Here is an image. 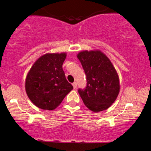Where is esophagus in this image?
<instances>
[{
  "label": "esophagus",
  "mask_w": 151,
  "mask_h": 151,
  "mask_svg": "<svg viewBox=\"0 0 151 151\" xmlns=\"http://www.w3.org/2000/svg\"><path fill=\"white\" fill-rule=\"evenodd\" d=\"M72 84H73V88H76V87H77V86H78V83H77V82H74Z\"/></svg>",
  "instance_id": "obj_1"
}]
</instances>
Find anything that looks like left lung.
Segmentation results:
<instances>
[{"label":"left lung","instance_id":"obj_1","mask_svg":"<svg viewBox=\"0 0 151 151\" xmlns=\"http://www.w3.org/2000/svg\"><path fill=\"white\" fill-rule=\"evenodd\" d=\"M77 57L87 81L86 88L78 89L84 104L96 113L106 110L115 102L119 92L116 70L109 58L100 50L81 51Z\"/></svg>","mask_w":151,"mask_h":151}]
</instances>
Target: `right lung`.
Listing matches in <instances>:
<instances>
[{
  "mask_svg": "<svg viewBox=\"0 0 151 151\" xmlns=\"http://www.w3.org/2000/svg\"><path fill=\"white\" fill-rule=\"evenodd\" d=\"M66 56V53H46L35 62L28 72L26 93L38 108L53 110L73 88L63 69Z\"/></svg>",
  "mask_w": 151,
  "mask_h": 151,
  "instance_id": "obj_1",
  "label": "right lung"
}]
</instances>
